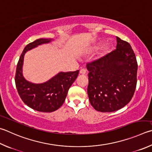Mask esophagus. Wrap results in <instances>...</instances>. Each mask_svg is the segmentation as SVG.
<instances>
[{
    "label": "esophagus",
    "mask_w": 152,
    "mask_h": 152,
    "mask_svg": "<svg viewBox=\"0 0 152 152\" xmlns=\"http://www.w3.org/2000/svg\"><path fill=\"white\" fill-rule=\"evenodd\" d=\"M80 74H86V70H85V69H81L80 70Z\"/></svg>",
    "instance_id": "1"
}]
</instances>
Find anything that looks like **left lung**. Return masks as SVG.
I'll return each mask as SVG.
<instances>
[{
  "label": "left lung",
  "instance_id": "1",
  "mask_svg": "<svg viewBox=\"0 0 152 152\" xmlns=\"http://www.w3.org/2000/svg\"><path fill=\"white\" fill-rule=\"evenodd\" d=\"M116 48L87 63L88 95L97 111L112 112L128 104L137 84V63L129 44L116 37Z\"/></svg>",
  "mask_w": 152,
  "mask_h": 152
}]
</instances>
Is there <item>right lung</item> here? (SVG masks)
I'll return each mask as SVG.
<instances>
[{
  "label": "right lung",
  "instance_id": "add662e5",
  "mask_svg": "<svg viewBox=\"0 0 152 152\" xmlns=\"http://www.w3.org/2000/svg\"><path fill=\"white\" fill-rule=\"evenodd\" d=\"M52 39L40 38L29 43L24 48L16 66L15 84L18 93L23 102L33 110L42 112L56 111L62 106L68 91L78 75L79 70L60 72L48 82L36 84L26 81L22 74L24 54L42 44L48 43Z\"/></svg>",
  "mask_w": 152,
  "mask_h": 152
}]
</instances>
